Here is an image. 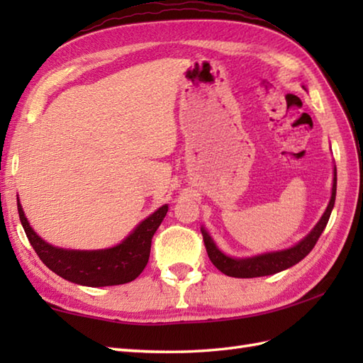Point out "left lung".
Wrapping results in <instances>:
<instances>
[{
  "mask_svg": "<svg viewBox=\"0 0 363 363\" xmlns=\"http://www.w3.org/2000/svg\"><path fill=\"white\" fill-rule=\"evenodd\" d=\"M335 194H337V168H334L333 195H330V201L326 207L325 213H323V217L317 223V226H315L298 245L291 246V248H289V250L267 252V254H260V256L246 257V259H234V257L226 256V254H223L217 248V245L213 243L212 237L207 234V230L201 229L207 256H209L212 264L217 267L221 273H225L226 276H233V277L268 276V274L279 273V272H282V269H287L293 265H296L299 260H303L307 254L313 250L315 243L318 242L321 233L325 230L328 221H329V217H330V212H333V209H334Z\"/></svg>",
  "mask_w": 363,
  "mask_h": 363,
  "instance_id": "8db88e82",
  "label": "left lung"
}]
</instances>
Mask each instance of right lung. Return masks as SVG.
<instances>
[{
  "mask_svg": "<svg viewBox=\"0 0 363 363\" xmlns=\"http://www.w3.org/2000/svg\"><path fill=\"white\" fill-rule=\"evenodd\" d=\"M17 206L28 240L43 264L64 279L87 287H106L134 281L148 264L152 235L168 212L167 204L159 207L113 248L79 251L57 248L42 240L29 226L20 201Z\"/></svg>",
  "mask_w": 363,
  "mask_h": 363,
  "instance_id": "1",
  "label": "right lung"
}]
</instances>
